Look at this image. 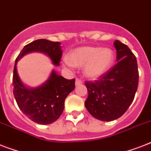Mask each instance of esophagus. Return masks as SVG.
I'll list each match as a JSON object with an SVG mask.
<instances>
[{"label": "esophagus", "instance_id": "34e87169", "mask_svg": "<svg viewBox=\"0 0 151 151\" xmlns=\"http://www.w3.org/2000/svg\"><path fill=\"white\" fill-rule=\"evenodd\" d=\"M82 84V81H81V80H80L79 78H76L75 80V85L76 86H78V85H80Z\"/></svg>", "mask_w": 151, "mask_h": 151}]
</instances>
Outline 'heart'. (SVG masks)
Wrapping results in <instances>:
<instances>
[{
	"label": "heart",
	"mask_w": 151,
	"mask_h": 151,
	"mask_svg": "<svg viewBox=\"0 0 151 151\" xmlns=\"http://www.w3.org/2000/svg\"><path fill=\"white\" fill-rule=\"evenodd\" d=\"M114 53L110 48L84 46L75 48L63 59L64 66L81 67L86 78L96 79L107 72L114 63Z\"/></svg>",
	"instance_id": "b5f03b06"
}]
</instances>
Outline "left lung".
Returning <instances> with one entry per match:
<instances>
[{"label":"left lung","instance_id":"8db88e82","mask_svg":"<svg viewBox=\"0 0 151 151\" xmlns=\"http://www.w3.org/2000/svg\"><path fill=\"white\" fill-rule=\"evenodd\" d=\"M114 45L117 51V64L98 81L85 83L88 94L85 107L92 117L103 122H111L124 114L138 88L136 56L118 40Z\"/></svg>","mask_w":151,"mask_h":151}]
</instances>
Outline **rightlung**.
<instances>
[{
	"label": "right lung",
	"mask_w": 151,
	"mask_h": 151,
	"mask_svg": "<svg viewBox=\"0 0 151 151\" xmlns=\"http://www.w3.org/2000/svg\"><path fill=\"white\" fill-rule=\"evenodd\" d=\"M31 52L46 55L52 64L58 66L62 56L61 44L46 39H39L28 44L15 59L13 71V94L21 111L37 124H52L63 111L65 99L74 89L75 80H67L52 70L42 85L35 88L26 85L18 73L17 63L24 55Z\"/></svg>",
	"instance_id": "add662e5"
}]
</instances>
